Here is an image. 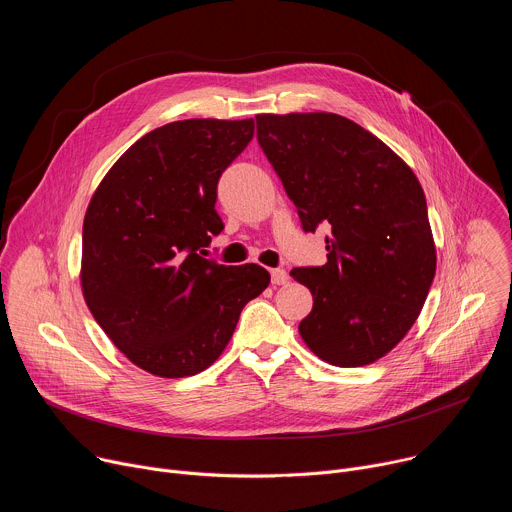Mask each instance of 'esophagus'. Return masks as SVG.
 <instances>
[{"mask_svg":"<svg viewBox=\"0 0 512 512\" xmlns=\"http://www.w3.org/2000/svg\"><path fill=\"white\" fill-rule=\"evenodd\" d=\"M271 283H273V285H283V283H287V271L281 269V267L271 269Z\"/></svg>","mask_w":512,"mask_h":512,"instance_id":"esophagus-1","label":"esophagus"}]
</instances>
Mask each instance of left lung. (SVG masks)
<instances>
[{"instance_id": "1", "label": "left lung", "mask_w": 512, "mask_h": 512, "mask_svg": "<svg viewBox=\"0 0 512 512\" xmlns=\"http://www.w3.org/2000/svg\"><path fill=\"white\" fill-rule=\"evenodd\" d=\"M255 119L302 229H330L328 261L289 273L314 296L298 330L334 367L371 364L415 324L435 275L423 188L379 137L342 115Z\"/></svg>"}]
</instances>
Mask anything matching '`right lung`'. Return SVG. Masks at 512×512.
I'll return each mask as SVG.
<instances>
[{
    "label": "right lung",
    "mask_w": 512,
    "mask_h": 512,
    "mask_svg": "<svg viewBox=\"0 0 512 512\" xmlns=\"http://www.w3.org/2000/svg\"><path fill=\"white\" fill-rule=\"evenodd\" d=\"M255 121L186 119L137 139L95 190L83 223L85 302L139 369L196 375L221 356L241 310L269 285L255 265L206 259L218 178Z\"/></svg>",
    "instance_id": "add662e5"
}]
</instances>
